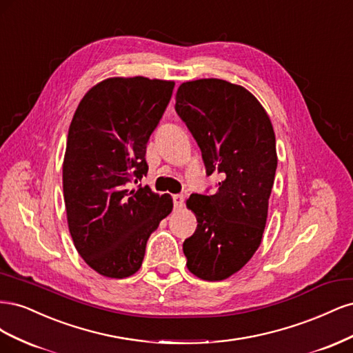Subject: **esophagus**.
<instances>
[{
    "label": "esophagus",
    "instance_id": "obj_1",
    "mask_svg": "<svg viewBox=\"0 0 353 353\" xmlns=\"http://www.w3.org/2000/svg\"><path fill=\"white\" fill-rule=\"evenodd\" d=\"M172 199H174V206L176 209H181V208L184 206V201H185V196L184 194H174Z\"/></svg>",
    "mask_w": 353,
    "mask_h": 353
}]
</instances>
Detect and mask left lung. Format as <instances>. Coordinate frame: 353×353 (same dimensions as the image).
<instances>
[{
    "mask_svg": "<svg viewBox=\"0 0 353 353\" xmlns=\"http://www.w3.org/2000/svg\"><path fill=\"white\" fill-rule=\"evenodd\" d=\"M175 110L200 147L206 174L222 175L215 194L187 200L199 222L183 244L187 268L201 280H225L262 241L276 169L272 123L252 92L215 78L181 83Z\"/></svg>",
    "mask_w": 353,
    "mask_h": 353,
    "instance_id": "1",
    "label": "left lung"
}]
</instances>
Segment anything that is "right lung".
<instances>
[{
  "label": "right lung",
  "instance_id": "add662e5",
  "mask_svg": "<svg viewBox=\"0 0 353 353\" xmlns=\"http://www.w3.org/2000/svg\"><path fill=\"white\" fill-rule=\"evenodd\" d=\"M174 81L109 78L83 95L68 134L63 193L81 258L109 279L143 263L145 244L172 212L169 194L130 190L147 174L145 148L166 110Z\"/></svg>",
  "mask_w": 353,
  "mask_h": 353
}]
</instances>
